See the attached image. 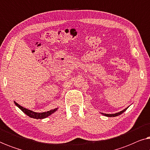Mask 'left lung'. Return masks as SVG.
<instances>
[{"label": "left lung", "instance_id": "left-lung-1", "mask_svg": "<svg viewBox=\"0 0 150 150\" xmlns=\"http://www.w3.org/2000/svg\"><path fill=\"white\" fill-rule=\"evenodd\" d=\"M128 108V107H127V108H125V109H124L123 110H122V111L118 112H116V113H114V114H106V113H103V112H102L101 114L104 115V116H106V117H116V116L120 115H121V114H122L123 112L126 111V110H127V108Z\"/></svg>", "mask_w": 150, "mask_h": 150}]
</instances>
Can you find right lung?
Instances as JSON below:
<instances>
[{
    "label": "right lung",
    "instance_id": "add662e5",
    "mask_svg": "<svg viewBox=\"0 0 150 150\" xmlns=\"http://www.w3.org/2000/svg\"><path fill=\"white\" fill-rule=\"evenodd\" d=\"M14 104H15L20 109L22 110V112H24V113H25L26 115L29 116L30 117H31V118L37 119V120H39V119L42 120V119H44V118L48 117V116H50V115H52V113H54V112L55 111H57V109H58V108H54V109L50 110H49V111H47V112H33V110H28V109H27V108H24L23 106H20V104H18L17 102H14Z\"/></svg>",
    "mask_w": 150,
    "mask_h": 150
}]
</instances>
